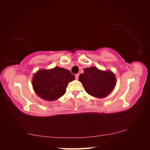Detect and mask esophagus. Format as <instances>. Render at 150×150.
Segmentation results:
<instances>
[{
  "label": "esophagus",
  "instance_id": "obj_1",
  "mask_svg": "<svg viewBox=\"0 0 150 150\" xmlns=\"http://www.w3.org/2000/svg\"><path fill=\"white\" fill-rule=\"evenodd\" d=\"M79 74H77V75H75V79H79Z\"/></svg>",
  "mask_w": 150,
  "mask_h": 150
}]
</instances>
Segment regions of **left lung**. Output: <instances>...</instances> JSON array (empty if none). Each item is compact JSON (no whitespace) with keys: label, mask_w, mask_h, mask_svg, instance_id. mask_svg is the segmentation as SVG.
Segmentation results:
<instances>
[{"label":"left lung","mask_w":150,"mask_h":150,"mask_svg":"<svg viewBox=\"0 0 150 150\" xmlns=\"http://www.w3.org/2000/svg\"><path fill=\"white\" fill-rule=\"evenodd\" d=\"M79 80L87 93L103 98L113 91L115 86V76L111 71H101L96 67L85 68Z\"/></svg>","instance_id":"1"}]
</instances>
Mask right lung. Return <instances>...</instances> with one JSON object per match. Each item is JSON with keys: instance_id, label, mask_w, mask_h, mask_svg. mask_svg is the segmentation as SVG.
Instances as JSON below:
<instances>
[{"instance_id": "obj_1", "label": "right lung", "mask_w": 150, "mask_h": 150, "mask_svg": "<svg viewBox=\"0 0 150 150\" xmlns=\"http://www.w3.org/2000/svg\"><path fill=\"white\" fill-rule=\"evenodd\" d=\"M75 79L70 71L55 67L38 71L33 76L32 85L38 96L47 101H54L65 93L68 83Z\"/></svg>"}]
</instances>
